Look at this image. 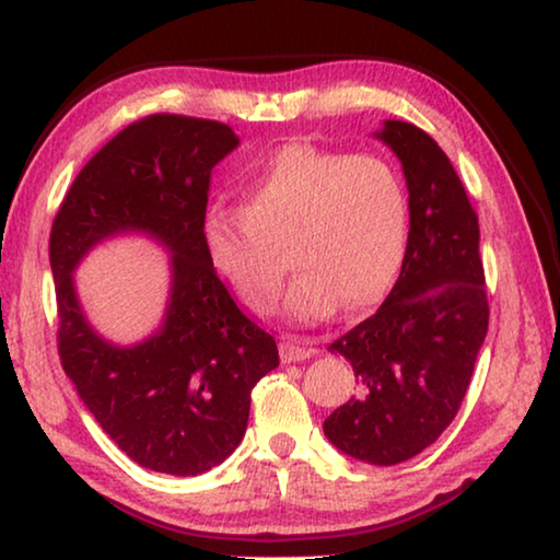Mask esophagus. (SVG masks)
Segmentation results:
<instances>
[{"label":"esophagus","mask_w":560,"mask_h":560,"mask_svg":"<svg viewBox=\"0 0 560 560\" xmlns=\"http://www.w3.org/2000/svg\"><path fill=\"white\" fill-rule=\"evenodd\" d=\"M315 352H317L315 348L305 346V342L298 340V338H285V340L280 342V358H282V363H300V360L313 358Z\"/></svg>","instance_id":"obj_1"}]
</instances>
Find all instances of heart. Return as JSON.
<instances>
[{"label": "heart", "mask_w": 560, "mask_h": 560, "mask_svg": "<svg viewBox=\"0 0 560 560\" xmlns=\"http://www.w3.org/2000/svg\"><path fill=\"white\" fill-rule=\"evenodd\" d=\"M243 210L214 205L200 240L212 270L253 310H268L285 275L298 278L282 310L298 323L328 320L338 307L363 315L398 280L410 235L400 172L377 158L288 144L240 190Z\"/></svg>", "instance_id": "heart-1"}]
</instances>
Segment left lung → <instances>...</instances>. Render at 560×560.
I'll use <instances>...</instances> for the list:
<instances>
[{"instance_id":"left-lung-1","label":"left lung","mask_w":560,"mask_h":560,"mask_svg":"<svg viewBox=\"0 0 560 560\" xmlns=\"http://www.w3.org/2000/svg\"><path fill=\"white\" fill-rule=\"evenodd\" d=\"M373 137L402 165L408 250L375 315L328 348L355 370L360 395L323 430L350 458L395 466L435 443L458 412L488 332V298L478 218L448 154L400 119H385Z\"/></svg>"}]
</instances>
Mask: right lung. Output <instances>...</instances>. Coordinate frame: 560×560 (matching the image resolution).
Masks as SVG:
<instances>
[{
	"label": "right lung",
	"mask_w": 560,
	"mask_h": 560,
	"mask_svg": "<svg viewBox=\"0 0 560 560\" xmlns=\"http://www.w3.org/2000/svg\"><path fill=\"white\" fill-rule=\"evenodd\" d=\"M237 144L212 119L144 117L82 167L49 235L65 373L117 448L167 476H200L232 455L255 383L280 365L275 338L240 313L200 240L210 172ZM130 234L171 255V288L159 328L122 347L91 325L73 272L94 246Z\"/></svg>",
	"instance_id": "add662e5"
}]
</instances>
